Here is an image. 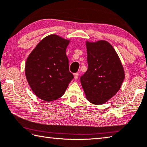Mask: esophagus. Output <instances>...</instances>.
<instances>
[{
	"label": "esophagus",
	"mask_w": 147,
	"mask_h": 147,
	"mask_svg": "<svg viewBox=\"0 0 147 147\" xmlns=\"http://www.w3.org/2000/svg\"><path fill=\"white\" fill-rule=\"evenodd\" d=\"M79 78V73H76L74 74V79H77Z\"/></svg>",
	"instance_id": "esophagus-1"
}]
</instances>
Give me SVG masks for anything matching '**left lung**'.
<instances>
[{
  "label": "left lung",
  "instance_id": "8db88e82",
  "mask_svg": "<svg viewBox=\"0 0 147 147\" xmlns=\"http://www.w3.org/2000/svg\"><path fill=\"white\" fill-rule=\"evenodd\" d=\"M88 70L81 77L86 98L102 104L113 97L125 78L123 66L112 45L106 41L86 42Z\"/></svg>",
  "mask_w": 147,
  "mask_h": 147
}]
</instances>
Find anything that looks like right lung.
<instances>
[{"label": "right lung", "mask_w": 147, "mask_h": 147, "mask_svg": "<svg viewBox=\"0 0 147 147\" xmlns=\"http://www.w3.org/2000/svg\"><path fill=\"white\" fill-rule=\"evenodd\" d=\"M69 42L56 34L48 36L27 57L25 68L27 82L35 95L43 100L60 98L74 79L66 54Z\"/></svg>", "instance_id": "1"}]
</instances>
